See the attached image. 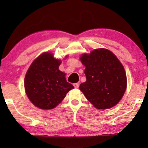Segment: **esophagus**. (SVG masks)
<instances>
[{
  "label": "esophagus",
  "mask_w": 148,
  "mask_h": 148,
  "mask_svg": "<svg viewBox=\"0 0 148 148\" xmlns=\"http://www.w3.org/2000/svg\"><path fill=\"white\" fill-rule=\"evenodd\" d=\"M74 86L75 88H78V87H79V84L78 83L74 84Z\"/></svg>",
  "instance_id": "obj_1"
}]
</instances>
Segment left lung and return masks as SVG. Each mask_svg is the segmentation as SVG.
I'll return each mask as SVG.
<instances>
[{
	"mask_svg": "<svg viewBox=\"0 0 148 148\" xmlns=\"http://www.w3.org/2000/svg\"><path fill=\"white\" fill-rule=\"evenodd\" d=\"M81 61L86 66V81L79 89L97 109L106 110L118 103L127 87L125 69L117 57L106 49L84 54Z\"/></svg>",
	"mask_w": 148,
	"mask_h": 148,
	"instance_id": "8db88e82",
	"label": "left lung"
}]
</instances>
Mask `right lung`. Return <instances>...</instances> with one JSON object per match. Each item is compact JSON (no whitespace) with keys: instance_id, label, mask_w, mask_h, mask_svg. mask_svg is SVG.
<instances>
[{"instance_id":"right-lung-1","label":"right lung","mask_w":148,"mask_h":148,"mask_svg":"<svg viewBox=\"0 0 148 148\" xmlns=\"http://www.w3.org/2000/svg\"><path fill=\"white\" fill-rule=\"evenodd\" d=\"M61 62L50 53H44L32 62L25 77V89L30 101L42 110L56 107L74 87L60 71Z\"/></svg>"}]
</instances>
